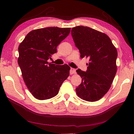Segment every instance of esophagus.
I'll return each mask as SVG.
<instances>
[{
  "instance_id": "esophagus-1",
  "label": "esophagus",
  "mask_w": 134,
  "mask_h": 134,
  "mask_svg": "<svg viewBox=\"0 0 134 134\" xmlns=\"http://www.w3.org/2000/svg\"><path fill=\"white\" fill-rule=\"evenodd\" d=\"M76 69H73V68H71L70 70V74H75L76 73Z\"/></svg>"
}]
</instances>
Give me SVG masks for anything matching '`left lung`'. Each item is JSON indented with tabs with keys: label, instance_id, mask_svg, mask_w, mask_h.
<instances>
[{
	"label": "left lung",
	"instance_id": "left-lung-1",
	"mask_svg": "<svg viewBox=\"0 0 134 134\" xmlns=\"http://www.w3.org/2000/svg\"><path fill=\"white\" fill-rule=\"evenodd\" d=\"M71 34L80 57L89 60L86 71L76 70L82 78L76 93L85 100L97 101L108 92L116 75L117 50L107 35L89 27H74Z\"/></svg>",
	"mask_w": 134,
	"mask_h": 134
}]
</instances>
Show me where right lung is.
I'll return each mask as SVG.
<instances>
[{
    "label": "right lung",
    "mask_w": 134,
    "mask_h": 134,
    "mask_svg": "<svg viewBox=\"0 0 134 134\" xmlns=\"http://www.w3.org/2000/svg\"><path fill=\"white\" fill-rule=\"evenodd\" d=\"M70 28L47 27L35 29L19 45L18 64L22 77L36 99L46 100L58 93L62 83L69 76L68 65L48 63L57 47L66 38Z\"/></svg>",
    "instance_id": "obj_1"
}]
</instances>
